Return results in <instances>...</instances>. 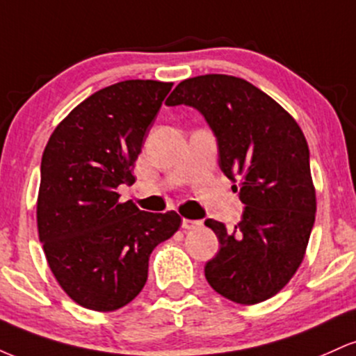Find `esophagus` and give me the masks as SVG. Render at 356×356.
<instances>
[{"mask_svg": "<svg viewBox=\"0 0 356 356\" xmlns=\"http://www.w3.org/2000/svg\"><path fill=\"white\" fill-rule=\"evenodd\" d=\"M202 226V220H195V219H182V227L184 229H197V227Z\"/></svg>", "mask_w": 356, "mask_h": 356, "instance_id": "34e87169", "label": "esophagus"}]
</instances>
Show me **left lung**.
Segmentation results:
<instances>
[{"label": "left lung", "instance_id": "obj_1", "mask_svg": "<svg viewBox=\"0 0 356 356\" xmlns=\"http://www.w3.org/2000/svg\"><path fill=\"white\" fill-rule=\"evenodd\" d=\"M165 105L202 113L218 140L220 170L239 181L244 211L238 226L204 222L220 244L204 268L207 283L239 305L269 300L300 268L316 212L300 125L252 83L219 73L181 81Z\"/></svg>", "mask_w": 356, "mask_h": 356}]
</instances>
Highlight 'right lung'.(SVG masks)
<instances>
[{"instance_id":"obj_1","label":"right lung","mask_w":356,"mask_h":356,"mask_svg":"<svg viewBox=\"0 0 356 356\" xmlns=\"http://www.w3.org/2000/svg\"><path fill=\"white\" fill-rule=\"evenodd\" d=\"M172 83L125 80L90 95L53 130L36 220L48 266L75 303L115 312L144 288L150 252L181 227L175 211L118 201Z\"/></svg>"}]
</instances>
